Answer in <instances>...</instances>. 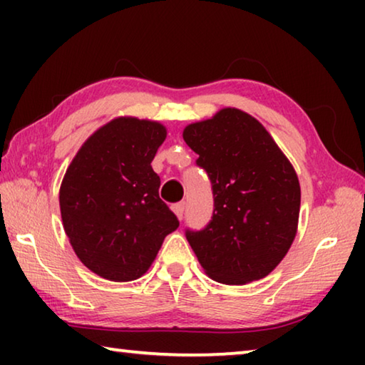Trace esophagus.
<instances>
[{
  "instance_id": "esophagus-1",
  "label": "esophagus",
  "mask_w": 365,
  "mask_h": 365,
  "mask_svg": "<svg viewBox=\"0 0 365 365\" xmlns=\"http://www.w3.org/2000/svg\"><path fill=\"white\" fill-rule=\"evenodd\" d=\"M185 207H187V205H185V202H177V205H174L172 206V211L175 212V215L178 219H183V214H185Z\"/></svg>"
}]
</instances>
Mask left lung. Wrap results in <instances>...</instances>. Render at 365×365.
Segmentation results:
<instances>
[{"mask_svg":"<svg viewBox=\"0 0 365 365\" xmlns=\"http://www.w3.org/2000/svg\"><path fill=\"white\" fill-rule=\"evenodd\" d=\"M183 140L212 183L211 222L187 230L201 267L224 285L264 279L298 230L301 188L292 163L262 123L237 108L190 123Z\"/></svg>","mask_w":365,"mask_h":365,"instance_id":"obj_1","label":"left lung"}]
</instances>
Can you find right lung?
Here are the masks:
<instances>
[{
  "instance_id": "add662e5",
  "label": "right lung",
  "mask_w": 365,
  "mask_h": 365,
  "mask_svg": "<svg viewBox=\"0 0 365 365\" xmlns=\"http://www.w3.org/2000/svg\"><path fill=\"white\" fill-rule=\"evenodd\" d=\"M163 123L117 117L77 151L59 190L66 235L85 267L110 282L140 279L178 220L159 197L151 163Z\"/></svg>"
}]
</instances>
